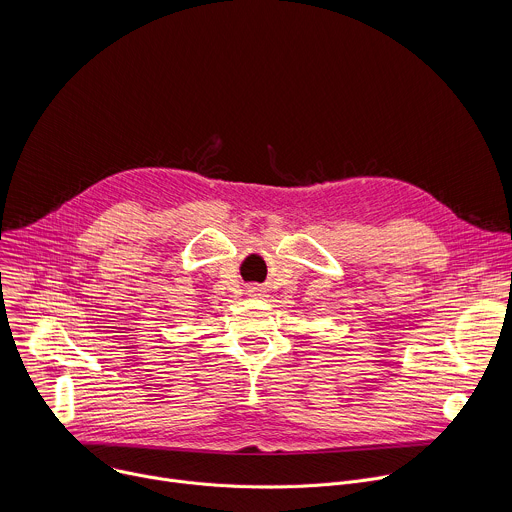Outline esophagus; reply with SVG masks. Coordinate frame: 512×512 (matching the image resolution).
Here are the masks:
<instances>
[{
    "label": "esophagus",
    "instance_id": "1",
    "mask_svg": "<svg viewBox=\"0 0 512 512\" xmlns=\"http://www.w3.org/2000/svg\"><path fill=\"white\" fill-rule=\"evenodd\" d=\"M249 291H251V294H257V291H261V289H259L257 285H251V287H249ZM257 296H259V294H257Z\"/></svg>",
    "mask_w": 512,
    "mask_h": 512
}]
</instances>
